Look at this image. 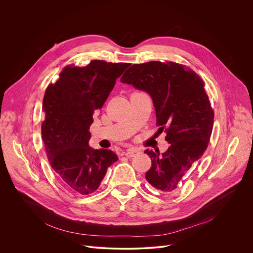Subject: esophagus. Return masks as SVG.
Returning a JSON list of instances; mask_svg holds the SVG:
<instances>
[{
    "mask_svg": "<svg viewBox=\"0 0 253 253\" xmlns=\"http://www.w3.org/2000/svg\"><path fill=\"white\" fill-rule=\"evenodd\" d=\"M138 153H139V150H138V149L131 148V149H128V150L125 152V156H127L128 158H132V157H134L135 155H137Z\"/></svg>",
    "mask_w": 253,
    "mask_h": 253,
    "instance_id": "obj_1",
    "label": "esophagus"
}]
</instances>
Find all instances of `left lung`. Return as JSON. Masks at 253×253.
I'll return each instance as SVG.
<instances>
[{"label": "left lung", "mask_w": 253, "mask_h": 253, "mask_svg": "<svg viewBox=\"0 0 253 253\" xmlns=\"http://www.w3.org/2000/svg\"><path fill=\"white\" fill-rule=\"evenodd\" d=\"M121 82L147 92L155 107L159 130L167 133L168 150L147 149L152 160L146 180L164 194H173L192 165L208 147L213 111L205 83L193 70L175 62L149 61L133 64Z\"/></svg>", "instance_id": "8db88e82"}]
</instances>
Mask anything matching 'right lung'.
Returning a JSON list of instances; mask_svg holds the SVG:
<instances>
[{
    "label": "right lung",
    "instance_id": "right-lung-1",
    "mask_svg": "<svg viewBox=\"0 0 253 253\" xmlns=\"http://www.w3.org/2000/svg\"><path fill=\"white\" fill-rule=\"evenodd\" d=\"M129 63L92 60L66 66L43 97L42 136L48 162L61 182L79 195L95 192L108 167L118 160L107 149L89 147L93 112L100 109Z\"/></svg>",
    "mask_w": 253,
    "mask_h": 253
}]
</instances>
